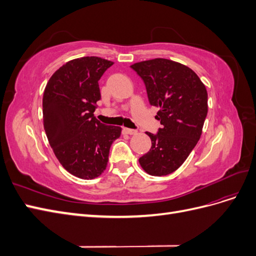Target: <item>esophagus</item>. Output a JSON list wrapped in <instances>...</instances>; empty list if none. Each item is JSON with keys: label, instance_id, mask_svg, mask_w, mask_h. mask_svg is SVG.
I'll return each mask as SVG.
<instances>
[{"label": "esophagus", "instance_id": "34e87169", "mask_svg": "<svg viewBox=\"0 0 256 256\" xmlns=\"http://www.w3.org/2000/svg\"><path fill=\"white\" fill-rule=\"evenodd\" d=\"M122 132L126 134L132 136V134H136L138 131H136V130H134V129H129V128H124V129H122Z\"/></svg>", "mask_w": 256, "mask_h": 256}]
</instances>
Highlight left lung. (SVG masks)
Instances as JSON below:
<instances>
[{
	"label": "left lung",
	"instance_id": "1",
	"mask_svg": "<svg viewBox=\"0 0 256 256\" xmlns=\"http://www.w3.org/2000/svg\"><path fill=\"white\" fill-rule=\"evenodd\" d=\"M141 76L150 104L158 106L161 128L150 138L148 152L138 159L146 173L166 176L188 158L202 134L208 111L207 90L198 74L177 62L154 58L130 66Z\"/></svg>",
	"mask_w": 256,
	"mask_h": 256
}]
</instances>
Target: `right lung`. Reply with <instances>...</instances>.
<instances>
[{
  "instance_id": "obj_1",
  "label": "right lung",
  "mask_w": 256,
  "mask_h": 256,
  "mask_svg": "<svg viewBox=\"0 0 256 256\" xmlns=\"http://www.w3.org/2000/svg\"><path fill=\"white\" fill-rule=\"evenodd\" d=\"M113 62L98 56L69 60L52 74L42 97L44 127L50 146L67 172L92 180L109 161L122 128L106 126L95 116L100 100L98 81Z\"/></svg>"
}]
</instances>
